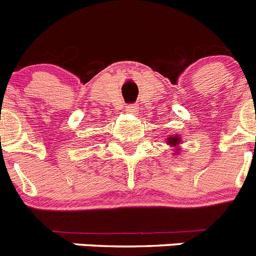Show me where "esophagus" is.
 I'll return each mask as SVG.
<instances>
[{
    "instance_id": "34e87169",
    "label": "esophagus",
    "mask_w": 256,
    "mask_h": 256,
    "mask_svg": "<svg viewBox=\"0 0 256 256\" xmlns=\"http://www.w3.org/2000/svg\"><path fill=\"white\" fill-rule=\"evenodd\" d=\"M126 112H137V106L136 104H126Z\"/></svg>"
}]
</instances>
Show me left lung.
Instances as JSON below:
<instances>
[{"label": "left lung", "mask_w": 256, "mask_h": 256, "mask_svg": "<svg viewBox=\"0 0 256 256\" xmlns=\"http://www.w3.org/2000/svg\"><path fill=\"white\" fill-rule=\"evenodd\" d=\"M178 141H180V138H178V137H170V138H168V144H170V145H172V146H176L178 144Z\"/></svg>", "instance_id": "obj_1"}]
</instances>
